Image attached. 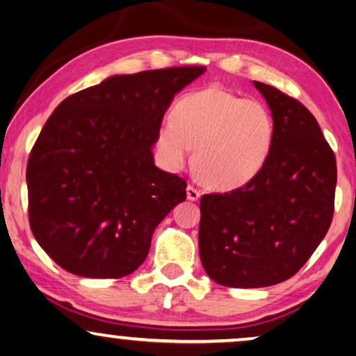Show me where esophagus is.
I'll return each instance as SVG.
<instances>
[{"instance_id":"34e87169","label":"esophagus","mask_w":356,"mask_h":356,"mask_svg":"<svg viewBox=\"0 0 356 356\" xmlns=\"http://www.w3.org/2000/svg\"><path fill=\"white\" fill-rule=\"evenodd\" d=\"M186 196H188L189 201H197V199L201 197V191H199L196 186H193V184H188Z\"/></svg>"}]
</instances>
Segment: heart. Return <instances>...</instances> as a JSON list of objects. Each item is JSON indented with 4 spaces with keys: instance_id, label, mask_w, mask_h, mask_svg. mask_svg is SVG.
<instances>
[{
    "instance_id": "obj_1",
    "label": "heart",
    "mask_w": 356,
    "mask_h": 356,
    "mask_svg": "<svg viewBox=\"0 0 356 356\" xmlns=\"http://www.w3.org/2000/svg\"><path fill=\"white\" fill-rule=\"evenodd\" d=\"M274 134V118L261 102L209 87L175 104L172 120L159 128L157 145L173 168L183 167L196 147L194 165L202 181L232 191L261 172Z\"/></svg>"
}]
</instances>
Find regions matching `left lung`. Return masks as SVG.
Listing matches in <instances>:
<instances>
[{
    "label": "left lung",
    "instance_id": "obj_1",
    "mask_svg": "<svg viewBox=\"0 0 356 356\" xmlns=\"http://www.w3.org/2000/svg\"><path fill=\"white\" fill-rule=\"evenodd\" d=\"M275 124L264 167L245 186L204 194L199 254L217 284L259 289L293 277L323 241L334 216L337 165L303 104L254 81Z\"/></svg>",
    "mask_w": 356,
    "mask_h": 356
}]
</instances>
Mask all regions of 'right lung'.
Listing matches in <instances>:
<instances>
[{
  "instance_id": "1",
  "label": "right lung",
  "mask_w": 356,
  "mask_h": 356,
  "mask_svg": "<svg viewBox=\"0 0 356 356\" xmlns=\"http://www.w3.org/2000/svg\"><path fill=\"white\" fill-rule=\"evenodd\" d=\"M206 71L178 66L111 76L53 111L27 162L29 223L74 275L118 279L150 250L155 227L186 199V181L154 165L175 94Z\"/></svg>"
}]
</instances>
